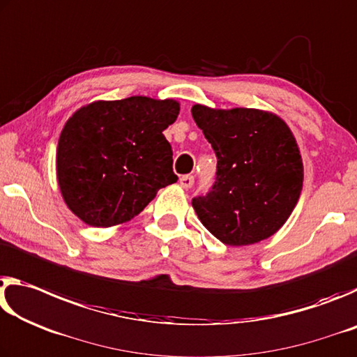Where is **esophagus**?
<instances>
[{
	"label": "esophagus",
	"instance_id": "obj_1",
	"mask_svg": "<svg viewBox=\"0 0 357 357\" xmlns=\"http://www.w3.org/2000/svg\"><path fill=\"white\" fill-rule=\"evenodd\" d=\"M180 185H182L185 190H190L191 186L195 185V177H192V175H183V177L180 178Z\"/></svg>",
	"mask_w": 357,
	"mask_h": 357
}]
</instances>
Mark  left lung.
I'll list each match as a JSON object with an SVG mask.
<instances>
[{
  "label": "left lung",
  "mask_w": 357,
  "mask_h": 357,
  "mask_svg": "<svg viewBox=\"0 0 357 357\" xmlns=\"http://www.w3.org/2000/svg\"><path fill=\"white\" fill-rule=\"evenodd\" d=\"M191 114L218 160L212 188L191 202L201 223L232 247L273 236L299 201L303 180L288 125L258 109L196 104Z\"/></svg>",
  "instance_id": "8db88e82"
}]
</instances>
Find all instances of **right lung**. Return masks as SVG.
I'll return each mask as SVG.
<instances>
[{
  "mask_svg": "<svg viewBox=\"0 0 357 357\" xmlns=\"http://www.w3.org/2000/svg\"><path fill=\"white\" fill-rule=\"evenodd\" d=\"M178 110L174 99L145 96L79 109L64 125L56 151L58 185L73 213L95 227L125 223L158 190L177 182L162 131Z\"/></svg>",
  "mask_w": 357,
  "mask_h": 357,
  "instance_id": "1",
  "label": "right lung"
}]
</instances>
